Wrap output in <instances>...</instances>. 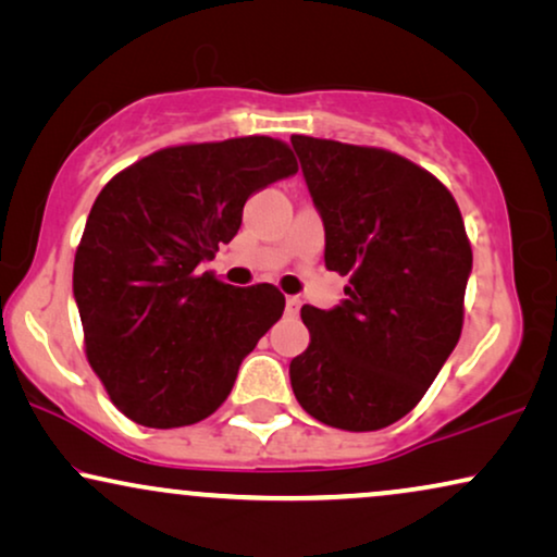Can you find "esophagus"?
<instances>
[{"instance_id":"esophagus-1","label":"esophagus","mask_w":557,"mask_h":557,"mask_svg":"<svg viewBox=\"0 0 557 557\" xmlns=\"http://www.w3.org/2000/svg\"><path fill=\"white\" fill-rule=\"evenodd\" d=\"M285 308H287V313H290V315H298V310H300V298H298V295H287Z\"/></svg>"}]
</instances>
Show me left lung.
Wrapping results in <instances>:
<instances>
[{
	"label": "left lung",
	"instance_id": "obj_1",
	"mask_svg": "<svg viewBox=\"0 0 557 557\" xmlns=\"http://www.w3.org/2000/svg\"><path fill=\"white\" fill-rule=\"evenodd\" d=\"M325 226V267L348 277L333 310L302 306L310 344L290 361L308 414L367 433L420 403L463 329L471 242L433 173L382 147L293 135Z\"/></svg>",
	"mask_w": 557,
	"mask_h": 557
}]
</instances>
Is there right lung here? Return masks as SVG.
Listing matches in <instances>:
<instances>
[{
  "mask_svg": "<svg viewBox=\"0 0 557 557\" xmlns=\"http://www.w3.org/2000/svg\"><path fill=\"white\" fill-rule=\"evenodd\" d=\"M293 173L290 145L251 135L165 147L96 196L73 295L88 364L129 420L181 428L209 418L280 321L277 287L226 285L201 262L234 239L251 193Z\"/></svg>",
  "mask_w": 557,
  "mask_h": 557,
  "instance_id": "add662e5",
  "label": "right lung"
}]
</instances>
